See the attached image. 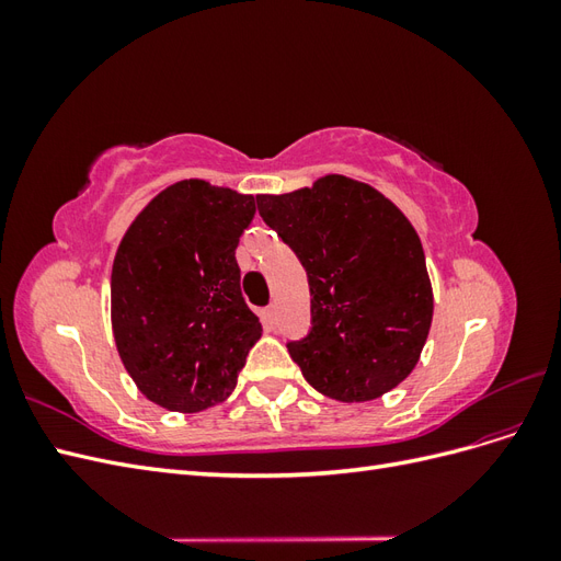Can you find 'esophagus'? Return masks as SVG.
I'll list each match as a JSON object with an SVG mask.
<instances>
[{"instance_id": "34e87169", "label": "esophagus", "mask_w": 561, "mask_h": 561, "mask_svg": "<svg viewBox=\"0 0 561 561\" xmlns=\"http://www.w3.org/2000/svg\"><path fill=\"white\" fill-rule=\"evenodd\" d=\"M264 320H266L268 328L276 325V304H271V307L264 309Z\"/></svg>"}]
</instances>
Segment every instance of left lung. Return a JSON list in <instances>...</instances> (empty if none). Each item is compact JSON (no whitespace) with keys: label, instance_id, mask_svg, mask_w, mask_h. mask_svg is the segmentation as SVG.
Listing matches in <instances>:
<instances>
[{"label":"left lung","instance_id":"1","mask_svg":"<svg viewBox=\"0 0 561 561\" xmlns=\"http://www.w3.org/2000/svg\"><path fill=\"white\" fill-rule=\"evenodd\" d=\"M309 274L313 328L287 351L318 393L367 402L412 375L433 322V285L410 219L375 186L318 178L287 194H260Z\"/></svg>","mask_w":561,"mask_h":561}]
</instances>
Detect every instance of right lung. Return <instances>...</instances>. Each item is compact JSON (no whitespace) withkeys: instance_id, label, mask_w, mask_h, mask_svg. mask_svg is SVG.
I'll return each mask as SVG.
<instances>
[{"instance_id":"right-lung-1","label":"right lung","mask_w":561,"mask_h":561,"mask_svg":"<svg viewBox=\"0 0 561 561\" xmlns=\"http://www.w3.org/2000/svg\"><path fill=\"white\" fill-rule=\"evenodd\" d=\"M254 208L252 194L180 180L147 203L116 248L110 313L118 358L168 412L225 402L262 336L236 264Z\"/></svg>"}]
</instances>
